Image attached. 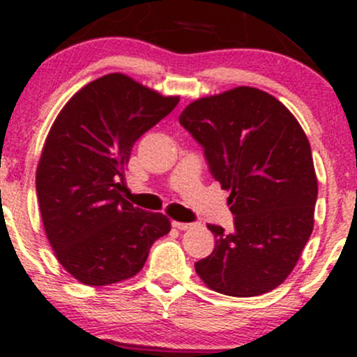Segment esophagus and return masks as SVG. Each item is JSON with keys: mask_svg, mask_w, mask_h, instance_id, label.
<instances>
[{"mask_svg": "<svg viewBox=\"0 0 357 357\" xmlns=\"http://www.w3.org/2000/svg\"><path fill=\"white\" fill-rule=\"evenodd\" d=\"M173 227L178 230H190L192 228V223H181V221H173Z\"/></svg>", "mask_w": 357, "mask_h": 357, "instance_id": "1", "label": "esophagus"}]
</instances>
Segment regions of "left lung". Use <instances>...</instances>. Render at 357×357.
Wrapping results in <instances>:
<instances>
[{
	"mask_svg": "<svg viewBox=\"0 0 357 357\" xmlns=\"http://www.w3.org/2000/svg\"><path fill=\"white\" fill-rule=\"evenodd\" d=\"M179 124L230 191L235 215L231 233L208 225L215 250L196 261V273L225 296L270 292L290 275L314 228L317 178L305 132L282 102L253 87L192 102Z\"/></svg>",
	"mask_w": 357,
	"mask_h": 357,
	"instance_id": "left-lung-1",
	"label": "left lung"
}]
</instances>
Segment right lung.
Returning <instances> with one entry per match:
<instances>
[{"mask_svg":"<svg viewBox=\"0 0 357 357\" xmlns=\"http://www.w3.org/2000/svg\"><path fill=\"white\" fill-rule=\"evenodd\" d=\"M178 102L109 73L79 90L53 122L36 196L56 258L82 284L134 277L154 241L169 233L167 216L134 208L121 191L132 146Z\"/></svg>","mask_w":357,"mask_h":357,"instance_id":"add662e5","label":"right lung"}]
</instances>
